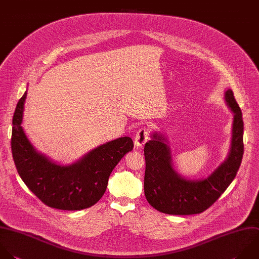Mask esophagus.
Instances as JSON below:
<instances>
[{"label":"esophagus","instance_id":"esophagus-1","mask_svg":"<svg viewBox=\"0 0 259 259\" xmlns=\"http://www.w3.org/2000/svg\"><path fill=\"white\" fill-rule=\"evenodd\" d=\"M149 139H150L149 130L146 127H141L140 130H138L135 136V145L137 147H142Z\"/></svg>","mask_w":259,"mask_h":259}]
</instances>
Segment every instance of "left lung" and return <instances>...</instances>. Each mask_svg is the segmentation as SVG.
Masks as SVG:
<instances>
[{"instance_id":"8db88e82","label":"left lung","mask_w":259,"mask_h":259,"mask_svg":"<svg viewBox=\"0 0 259 259\" xmlns=\"http://www.w3.org/2000/svg\"><path fill=\"white\" fill-rule=\"evenodd\" d=\"M234 113L231 149L228 158L206 178L187 180L173 168L170 148L165 138L155 133L144 148L146 171L144 190L148 202L168 214H194L208 208L234 180L241 165L243 144L242 112L231 89L225 93Z\"/></svg>"}]
</instances>
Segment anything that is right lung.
Here are the masks:
<instances>
[{"instance_id":"add662e5","label":"right lung","mask_w":259,"mask_h":259,"mask_svg":"<svg viewBox=\"0 0 259 259\" xmlns=\"http://www.w3.org/2000/svg\"><path fill=\"white\" fill-rule=\"evenodd\" d=\"M27 92L13 115L11 148L16 169L26 186L50 207L80 210L94 205L104 194L108 178L121 158L134 148L122 137L92 150L73 165L61 166L38 153L21 126Z\"/></svg>"}]
</instances>
